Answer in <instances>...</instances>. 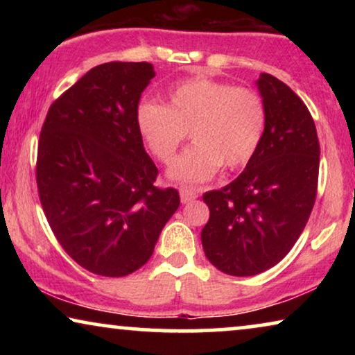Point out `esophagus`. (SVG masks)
I'll return each mask as SVG.
<instances>
[{
  "mask_svg": "<svg viewBox=\"0 0 355 355\" xmlns=\"http://www.w3.org/2000/svg\"><path fill=\"white\" fill-rule=\"evenodd\" d=\"M179 196H181V202L182 203H187V202L196 200V198L198 197V192L196 191V189H192V187L181 186V187H179Z\"/></svg>",
  "mask_w": 355,
  "mask_h": 355,
  "instance_id": "esophagus-1",
  "label": "esophagus"
}]
</instances>
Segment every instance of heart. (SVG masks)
<instances>
[{"label": "heart", "mask_w": 355, "mask_h": 355, "mask_svg": "<svg viewBox=\"0 0 355 355\" xmlns=\"http://www.w3.org/2000/svg\"><path fill=\"white\" fill-rule=\"evenodd\" d=\"M135 121L150 152L166 164L191 130L193 145L168 174L176 181L198 184L210 181L221 164L234 171L250 163L263 139L266 110L255 90L193 77L169 90L166 106L152 101L140 105Z\"/></svg>", "instance_id": "obj_1"}]
</instances>
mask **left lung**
Masks as SVG:
<instances>
[{
  "mask_svg": "<svg viewBox=\"0 0 355 355\" xmlns=\"http://www.w3.org/2000/svg\"><path fill=\"white\" fill-rule=\"evenodd\" d=\"M266 125L255 157L234 181L203 193L207 259L223 273L254 276L279 263L302 234L318 186L320 144L312 114L284 82L260 74Z\"/></svg>",
  "mask_w": 355,
  "mask_h": 355,
  "instance_id": "left-lung-1",
  "label": "left lung"
}]
</instances>
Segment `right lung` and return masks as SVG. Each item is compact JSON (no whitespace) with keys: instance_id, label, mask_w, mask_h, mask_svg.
<instances>
[{"instance_id":"1","label":"right lung","mask_w":355,"mask_h":355,"mask_svg":"<svg viewBox=\"0 0 355 355\" xmlns=\"http://www.w3.org/2000/svg\"><path fill=\"white\" fill-rule=\"evenodd\" d=\"M150 62L95 66L48 110L37 153V187L53 234L90 273L128 276L147 263L179 207L158 189V169L137 129Z\"/></svg>"}]
</instances>
